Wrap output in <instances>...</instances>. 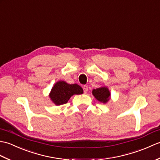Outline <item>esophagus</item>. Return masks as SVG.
<instances>
[{
    "instance_id": "34e87169",
    "label": "esophagus",
    "mask_w": 160,
    "mask_h": 160,
    "mask_svg": "<svg viewBox=\"0 0 160 160\" xmlns=\"http://www.w3.org/2000/svg\"><path fill=\"white\" fill-rule=\"evenodd\" d=\"M83 91H84V93H86L87 92V91H88V87L86 86V85H84L83 87Z\"/></svg>"
}]
</instances>
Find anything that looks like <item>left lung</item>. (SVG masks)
I'll return each mask as SVG.
<instances>
[{
    "label": "left lung",
    "instance_id": "left-lung-1",
    "mask_svg": "<svg viewBox=\"0 0 160 160\" xmlns=\"http://www.w3.org/2000/svg\"><path fill=\"white\" fill-rule=\"evenodd\" d=\"M92 93L96 99L101 102L106 103L109 100L110 92L107 87H100L93 89Z\"/></svg>",
    "mask_w": 160,
    "mask_h": 160
}]
</instances>
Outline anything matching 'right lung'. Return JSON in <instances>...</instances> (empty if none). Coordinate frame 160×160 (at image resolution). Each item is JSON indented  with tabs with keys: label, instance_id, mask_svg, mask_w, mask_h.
Instances as JSON below:
<instances>
[{
	"label": "right lung",
	"instance_id": "right-lung-1",
	"mask_svg": "<svg viewBox=\"0 0 160 160\" xmlns=\"http://www.w3.org/2000/svg\"><path fill=\"white\" fill-rule=\"evenodd\" d=\"M82 93L83 89L78 84H69L64 81H59L52 88L49 96L54 104L61 105L67 103L73 95Z\"/></svg>",
	"mask_w": 160,
	"mask_h": 160
}]
</instances>
